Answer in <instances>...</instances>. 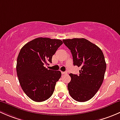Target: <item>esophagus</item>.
<instances>
[{
    "mask_svg": "<svg viewBox=\"0 0 120 120\" xmlns=\"http://www.w3.org/2000/svg\"><path fill=\"white\" fill-rule=\"evenodd\" d=\"M61 73H62V74H67V71H64H64H62V72H61Z\"/></svg>",
    "mask_w": 120,
    "mask_h": 120,
    "instance_id": "obj_1",
    "label": "esophagus"
}]
</instances>
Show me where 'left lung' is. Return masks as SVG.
<instances>
[{"label": "left lung", "mask_w": 120, "mask_h": 120, "mask_svg": "<svg viewBox=\"0 0 120 120\" xmlns=\"http://www.w3.org/2000/svg\"><path fill=\"white\" fill-rule=\"evenodd\" d=\"M71 51L73 64L81 67L79 74H70L71 81L68 83L70 96L79 102L92 99L102 84L106 70L105 57L101 49L84 38L63 39Z\"/></svg>", "instance_id": "obj_1"}]
</instances>
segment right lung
<instances>
[{"instance_id": "1", "label": "right lung", "mask_w": 120, "mask_h": 120, "mask_svg": "<svg viewBox=\"0 0 120 120\" xmlns=\"http://www.w3.org/2000/svg\"><path fill=\"white\" fill-rule=\"evenodd\" d=\"M62 44L60 39L38 38L20 50L17 60V74L23 91L34 101H43L52 95L61 73L48 70L45 66L52 63V56Z\"/></svg>"}]
</instances>
